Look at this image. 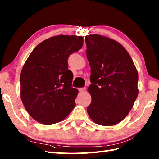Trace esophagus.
<instances>
[{"label": "esophagus", "instance_id": "esophagus-1", "mask_svg": "<svg viewBox=\"0 0 159 159\" xmlns=\"http://www.w3.org/2000/svg\"><path fill=\"white\" fill-rule=\"evenodd\" d=\"M79 90L80 91V93H83V92H85V88H79Z\"/></svg>", "mask_w": 159, "mask_h": 159}]
</instances>
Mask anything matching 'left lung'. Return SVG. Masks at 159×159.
Wrapping results in <instances>:
<instances>
[{"instance_id": "obj_1", "label": "left lung", "mask_w": 159, "mask_h": 159, "mask_svg": "<svg viewBox=\"0 0 159 159\" xmlns=\"http://www.w3.org/2000/svg\"><path fill=\"white\" fill-rule=\"evenodd\" d=\"M91 68L88 88L92 102L87 108L93 122L114 125L124 119L138 95V73L125 48L98 34L85 37Z\"/></svg>"}]
</instances>
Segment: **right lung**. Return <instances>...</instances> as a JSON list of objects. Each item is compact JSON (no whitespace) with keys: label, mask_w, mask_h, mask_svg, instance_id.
Wrapping results in <instances>:
<instances>
[{"label":"right lung","mask_w":159,"mask_h":159,"mask_svg":"<svg viewBox=\"0 0 159 159\" xmlns=\"http://www.w3.org/2000/svg\"><path fill=\"white\" fill-rule=\"evenodd\" d=\"M83 45L81 36L59 35L41 42L29 56L20 74V96L36 121L45 125L60 122L76 106L79 91L71 87L73 74L67 60Z\"/></svg>","instance_id":"right-lung-1"}]
</instances>
